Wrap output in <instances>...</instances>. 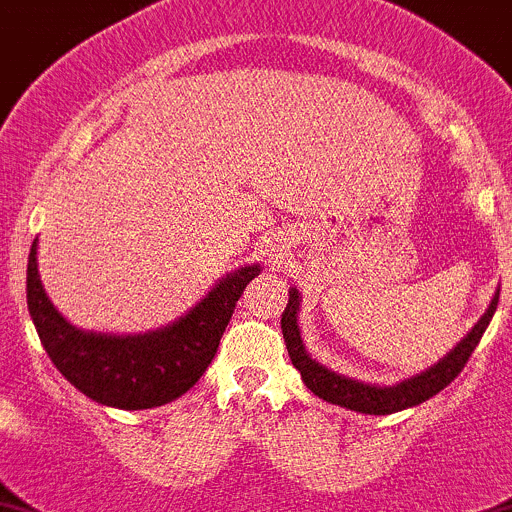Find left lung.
<instances>
[{
  "mask_svg": "<svg viewBox=\"0 0 512 512\" xmlns=\"http://www.w3.org/2000/svg\"><path fill=\"white\" fill-rule=\"evenodd\" d=\"M498 300H500V290L495 292L488 312L480 317L478 325H475L473 330L458 342V347H453V350H450L438 365L420 372V375L410 377V380L398 382V385H393V388H375V385H365V382L342 377L337 375V372L322 367L320 362H315L310 355H307L300 340V327H297V310H300V295H297V290H290V302H287L285 312H282V335H285L287 352H290L292 365L300 370L307 390H312L317 398L327 400V403L332 405H340V408L355 410V413L390 415V413H398V410L425 403V400H430L433 395H438L440 390L448 388L450 382L460 375L465 362L470 360L475 347H478L485 327H488L490 320H493Z\"/></svg>",
  "mask_w": 512,
  "mask_h": 512,
  "instance_id": "1",
  "label": "left lung"
}]
</instances>
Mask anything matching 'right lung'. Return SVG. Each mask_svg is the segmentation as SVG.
<instances>
[{
  "label": "right lung",
  "mask_w": 512,
  "mask_h": 512,
  "mask_svg": "<svg viewBox=\"0 0 512 512\" xmlns=\"http://www.w3.org/2000/svg\"><path fill=\"white\" fill-rule=\"evenodd\" d=\"M260 265L242 267L212 287L182 320L147 335H97L69 325L44 292L37 242L27 262V305L49 360L94 403L145 410L180 398L207 370L245 287Z\"/></svg>",
  "instance_id": "add662e5"
}]
</instances>
